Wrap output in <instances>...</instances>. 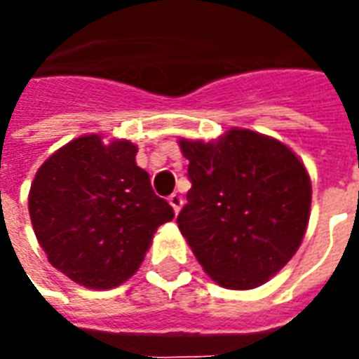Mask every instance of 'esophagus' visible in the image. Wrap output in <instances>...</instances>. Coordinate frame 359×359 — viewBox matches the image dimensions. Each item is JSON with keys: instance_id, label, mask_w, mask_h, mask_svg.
<instances>
[{"instance_id": "1", "label": "esophagus", "mask_w": 359, "mask_h": 359, "mask_svg": "<svg viewBox=\"0 0 359 359\" xmlns=\"http://www.w3.org/2000/svg\"><path fill=\"white\" fill-rule=\"evenodd\" d=\"M169 203L172 205V211H175V213H179L180 208H182V196L175 192V194L169 196Z\"/></svg>"}]
</instances>
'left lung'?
Instances as JSON below:
<instances>
[{"instance_id": "1", "label": "left lung", "mask_w": 359, "mask_h": 359, "mask_svg": "<svg viewBox=\"0 0 359 359\" xmlns=\"http://www.w3.org/2000/svg\"><path fill=\"white\" fill-rule=\"evenodd\" d=\"M192 188L177 223L217 285L248 290L285 267L306 234L311 182L283 142L248 128L180 138Z\"/></svg>"}]
</instances>
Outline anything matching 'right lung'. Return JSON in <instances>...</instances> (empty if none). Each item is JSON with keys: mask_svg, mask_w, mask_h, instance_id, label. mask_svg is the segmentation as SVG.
<instances>
[{"mask_svg": "<svg viewBox=\"0 0 359 359\" xmlns=\"http://www.w3.org/2000/svg\"><path fill=\"white\" fill-rule=\"evenodd\" d=\"M128 140L86 134L36 172L28 211L50 264L86 288H115L138 271L157 226L175 217L136 165Z\"/></svg>", "mask_w": 359, "mask_h": 359, "instance_id": "1", "label": "right lung"}]
</instances>
